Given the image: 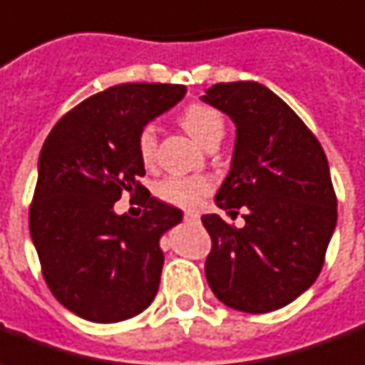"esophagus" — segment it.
Wrapping results in <instances>:
<instances>
[{
    "mask_svg": "<svg viewBox=\"0 0 365 365\" xmlns=\"http://www.w3.org/2000/svg\"><path fill=\"white\" fill-rule=\"evenodd\" d=\"M183 220L190 222V224H197V222H200V214H197V212H185V214H183Z\"/></svg>",
    "mask_w": 365,
    "mask_h": 365,
    "instance_id": "1",
    "label": "esophagus"
}]
</instances>
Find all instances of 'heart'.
Listing matches in <instances>:
<instances>
[{
  "instance_id": "1",
  "label": "heart",
  "mask_w": 365,
  "mask_h": 365,
  "mask_svg": "<svg viewBox=\"0 0 365 365\" xmlns=\"http://www.w3.org/2000/svg\"><path fill=\"white\" fill-rule=\"evenodd\" d=\"M180 121L202 145H207L210 141L222 138L224 133L222 113L205 103L187 106L182 111ZM155 148H158L155 128L143 125L138 135V151H140L141 160L150 163L155 158ZM210 192H212V182L203 175H172L158 185V195L163 202L180 205V207H195Z\"/></svg>"
}]
</instances>
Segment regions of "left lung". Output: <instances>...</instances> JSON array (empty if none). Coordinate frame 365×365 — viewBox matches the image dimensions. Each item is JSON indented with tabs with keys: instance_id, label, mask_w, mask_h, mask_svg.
Returning <instances> with one entry per match:
<instances>
[{
	"instance_id": "obj_1",
	"label": "left lung",
	"mask_w": 365,
	"mask_h": 365,
	"mask_svg": "<svg viewBox=\"0 0 365 365\" xmlns=\"http://www.w3.org/2000/svg\"><path fill=\"white\" fill-rule=\"evenodd\" d=\"M203 101L227 113L237 133L215 203L227 214L245 212L244 227L217 214L202 217L212 237L207 284L225 306L274 312L304 294L324 267L338 222L328 158L296 111L262 83H215Z\"/></svg>"
}]
</instances>
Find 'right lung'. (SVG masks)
<instances>
[{"label":"right lung","instance_id":"obj_1","mask_svg":"<svg viewBox=\"0 0 365 365\" xmlns=\"http://www.w3.org/2000/svg\"><path fill=\"white\" fill-rule=\"evenodd\" d=\"M183 93L173 83L113 86L68 111L41 148L29 234L47 287L79 318H133L158 294L160 237L182 212L141 185L138 135ZM123 192L142 203L140 218L113 212Z\"/></svg>","mask_w":365,"mask_h":365}]
</instances>
